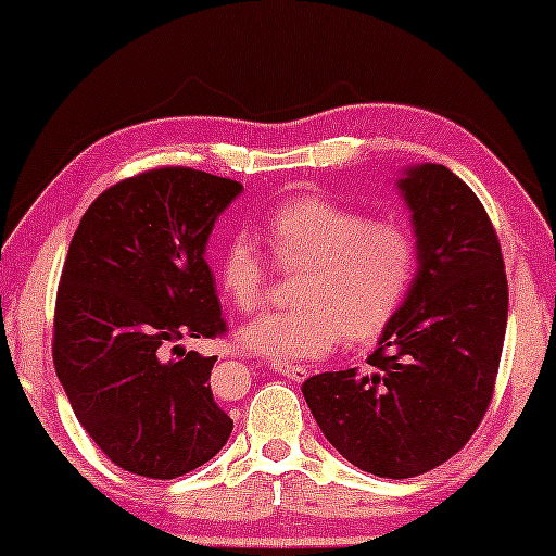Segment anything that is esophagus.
<instances>
[{
	"label": "esophagus",
	"mask_w": 556,
	"mask_h": 556,
	"mask_svg": "<svg viewBox=\"0 0 556 556\" xmlns=\"http://www.w3.org/2000/svg\"><path fill=\"white\" fill-rule=\"evenodd\" d=\"M273 367H276L278 375L291 379V382H303V379L311 375V371L306 367H301V364H273Z\"/></svg>",
	"instance_id": "1"
}]
</instances>
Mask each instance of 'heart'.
Instances as JSON below:
<instances>
[{
  "label": "heart",
  "instance_id": "heart-1",
  "mask_svg": "<svg viewBox=\"0 0 556 556\" xmlns=\"http://www.w3.org/2000/svg\"><path fill=\"white\" fill-rule=\"evenodd\" d=\"M273 261L303 268L291 311L255 318L240 331V344L278 364L314 362L341 339L367 344L387 331L405 306L420 273V238L402 217L375 219L326 194L286 197L263 223ZM273 265L245 230L232 232L219 250L217 283L225 299L245 314L265 303Z\"/></svg>",
  "mask_w": 556,
  "mask_h": 556
}]
</instances>
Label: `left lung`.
I'll use <instances>...</instances> for the list:
<instances>
[{
	"instance_id": "1",
	"label": "left lung",
	"mask_w": 556,
	"mask_h": 556,
	"mask_svg": "<svg viewBox=\"0 0 556 556\" xmlns=\"http://www.w3.org/2000/svg\"><path fill=\"white\" fill-rule=\"evenodd\" d=\"M420 238V273L367 367L303 382L337 451L379 478H413L453 458L481 425L504 352L508 286L498 235L443 164L400 179Z\"/></svg>"
}]
</instances>
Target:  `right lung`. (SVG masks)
I'll return each mask as SVG.
<instances>
[{
	"label": "right lung",
	"mask_w": 556,
	"mask_h": 556,
	"mask_svg": "<svg viewBox=\"0 0 556 556\" xmlns=\"http://www.w3.org/2000/svg\"><path fill=\"white\" fill-rule=\"evenodd\" d=\"M240 192L192 166L141 172L96 197L67 248L52 362L78 422L128 473L185 476L232 432L210 390L217 356L177 341L227 333L204 245Z\"/></svg>",
	"instance_id": "obj_1"
}]
</instances>
